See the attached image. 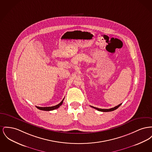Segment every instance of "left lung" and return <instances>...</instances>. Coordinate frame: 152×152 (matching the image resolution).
<instances>
[{
	"label": "left lung",
	"instance_id": "left-lung-1",
	"mask_svg": "<svg viewBox=\"0 0 152 152\" xmlns=\"http://www.w3.org/2000/svg\"><path fill=\"white\" fill-rule=\"evenodd\" d=\"M121 104H122V103L120 104H119V105H118V106H116L115 107L111 108H109V109H102V108H96V107H93V106H91V107H92V108H95V109H96V110H98L99 111H102V112H109V111H113L116 110V109H117L118 107H119Z\"/></svg>",
	"mask_w": 152,
	"mask_h": 152
}]
</instances>
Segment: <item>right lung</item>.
Segmentation results:
<instances>
[{
	"mask_svg": "<svg viewBox=\"0 0 152 152\" xmlns=\"http://www.w3.org/2000/svg\"><path fill=\"white\" fill-rule=\"evenodd\" d=\"M64 98L63 99V100H62L58 104H57V105H56V106H52V107H37V106H36V107H37V108L38 109L41 110H44V111H51V110H53L58 108L60 106L62 105L63 101H64Z\"/></svg>",
	"mask_w": 152,
	"mask_h": 152,
	"instance_id": "add662e5",
	"label": "right lung"
}]
</instances>
